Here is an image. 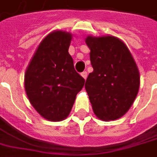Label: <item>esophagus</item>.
Wrapping results in <instances>:
<instances>
[{
    "mask_svg": "<svg viewBox=\"0 0 157 157\" xmlns=\"http://www.w3.org/2000/svg\"><path fill=\"white\" fill-rule=\"evenodd\" d=\"M82 76L83 77L84 79H86V77H87V72L86 71H83V72H82Z\"/></svg>",
    "mask_w": 157,
    "mask_h": 157,
    "instance_id": "obj_1",
    "label": "esophagus"
}]
</instances>
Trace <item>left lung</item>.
Instances as JSON below:
<instances>
[{
    "label": "left lung",
    "mask_w": 157,
    "mask_h": 157,
    "mask_svg": "<svg viewBox=\"0 0 157 157\" xmlns=\"http://www.w3.org/2000/svg\"><path fill=\"white\" fill-rule=\"evenodd\" d=\"M94 71L85 87L94 112L103 121L121 117L140 88V72L127 46L117 37L87 36Z\"/></svg>",
    "instance_id": "left-lung-1"
}]
</instances>
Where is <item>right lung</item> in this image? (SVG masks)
Segmentation results:
<instances>
[{
  "label": "right lung",
  "instance_id": "right-lung-1",
  "mask_svg": "<svg viewBox=\"0 0 157 157\" xmlns=\"http://www.w3.org/2000/svg\"><path fill=\"white\" fill-rule=\"evenodd\" d=\"M71 39L70 33L61 30L49 34L25 72V87L30 104L41 117L52 121L69 116L85 83L68 52Z\"/></svg>",
  "mask_w": 157,
  "mask_h": 157
}]
</instances>
